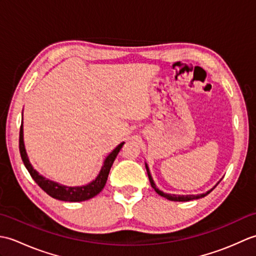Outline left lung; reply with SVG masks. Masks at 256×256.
Wrapping results in <instances>:
<instances>
[{"mask_svg": "<svg viewBox=\"0 0 256 256\" xmlns=\"http://www.w3.org/2000/svg\"><path fill=\"white\" fill-rule=\"evenodd\" d=\"M145 166H146V172H148V179H150V186L154 188V190H155V192H156L157 194H158L160 196H162V197H164V198L168 199V200H172V201H189V200H194V199H199V198H202V197H204V196H206V194H210V192H212V189H211V190H209V192H206V194H197V196H194V194H189V196H177V194H165V192H160V190L158 188H157V187L155 186V184H154L153 178H152L150 174L148 166V165H145Z\"/></svg>", "mask_w": 256, "mask_h": 256, "instance_id": "obj_1", "label": "left lung"}]
</instances>
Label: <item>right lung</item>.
I'll return each instance as SVG.
<instances>
[{
  "label": "right lung",
  "mask_w": 256,
  "mask_h": 256,
  "mask_svg": "<svg viewBox=\"0 0 256 256\" xmlns=\"http://www.w3.org/2000/svg\"><path fill=\"white\" fill-rule=\"evenodd\" d=\"M123 144L124 142L118 144L116 148V150H114L112 153L106 157L104 160V164H103L100 170V174L98 175V177L94 182L81 187H67V186H62V184H59L55 182H52L50 179H46L45 177L40 175V174L32 168V166L30 165V162L28 160V157H27L25 146H24L23 121H22L20 130V153L22 160H23L26 170L30 174L32 178L34 179L38 186L44 190L47 194H50V197L58 200H62V201H69V202H79V201L89 200L91 198H94V196H96L101 192L108 180V172H110L113 162L118 156L120 150L122 148Z\"/></svg>",
  "instance_id": "obj_1"
}]
</instances>
